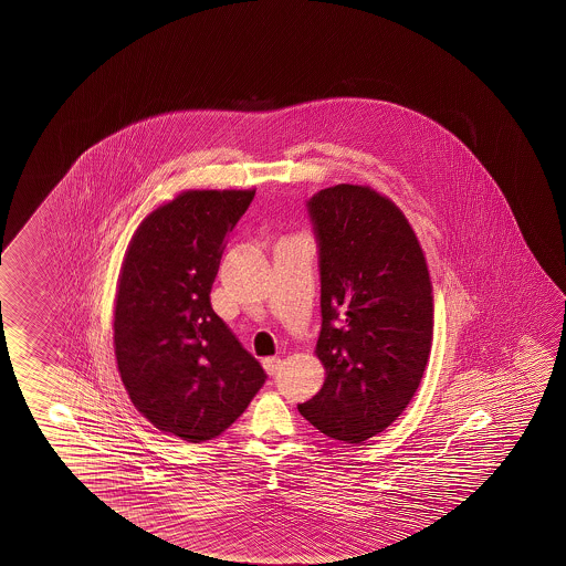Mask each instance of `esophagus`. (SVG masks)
Masks as SVG:
<instances>
[{
    "instance_id": "obj_1",
    "label": "esophagus",
    "mask_w": 566,
    "mask_h": 566,
    "mask_svg": "<svg viewBox=\"0 0 566 566\" xmlns=\"http://www.w3.org/2000/svg\"><path fill=\"white\" fill-rule=\"evenodd\" d=\"M280 365H282V361L276 357H269V359L262 361V367H264V371L269 373L270 377H274L280 371Z\"/></svg>"
}]
</instances>
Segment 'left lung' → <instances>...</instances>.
<instances>
[{
  "mask_svg": "<svg viewBox=\"0 0 566 566\" xmlns=\"http://www.w3.org/2000/svg\"><path fill=\"white\" fill-rule=\"evenodd\" d=\"M314 227L325 382L297 405L319 432L361 444L415 397L432 345V284L407 217L371 187L322 189L306 203Z\"/></svg>",
  "mask_w": 566,
  "mask_h": 566,
  "instance_id": "8db88e82",
  "label": "left lung"
}]
</instances>
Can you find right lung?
I'll use <instances>...</instances> for the list:
<instances>
[{
	"label": "right lung",
	"mask_w": 566,
	"mask_h": 566,
	"mask_svg": "<svg viewBox=\"0 0 566 566\" xmlns=\"http://www.w3.org/2000/svg\"><path fill=\"white\" fill-rule=\"evenodd\" d=\"M254 191H184L149 213L122 262L114 352L134 407L187 442L223 434L266 373L211 307L229 232Z\"/></svg>",
	"instance_id": "add662e5"
}]
</instances>
